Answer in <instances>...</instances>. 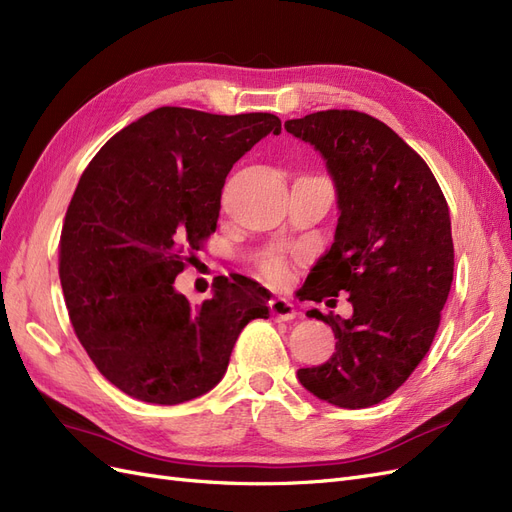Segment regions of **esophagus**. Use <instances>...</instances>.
Listing matches in <instances>:
<instances>
[{"instance_id": "34e87169", "label": "esophagus", "mask_w": 512, "mask_h": 512, "mask_svg": "<svg viewBox=\"0 0 512 512\" xmlns=\"http://www.w3.org/2000/svg\"><path fill=\"white\" fill-rule=\"evenodd\" d=\"M269 309H271V316L275 320H292L294 316H297V309H294V305L288 299H282V297L271 299Z\"/></svg>"}]
</instances>
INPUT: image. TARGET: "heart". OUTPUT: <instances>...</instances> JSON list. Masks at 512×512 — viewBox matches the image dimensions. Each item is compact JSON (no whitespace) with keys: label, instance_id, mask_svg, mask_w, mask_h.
Listing matches in <instances>:
<instances>
[{"label":"heart","instance_id":"b5f03b06","mask_svg":"<svg viewBox=\"0 0 512 512\" xmlns=\"http://www.w3.org/2000/svg\"><path fill=\"white\" fill-rule=\"evenodd\" d=\"M260 271L273 284H284L290 277V262L280 252H267L260 258Z\"/></svg>","mask_w":512,"mask_h":512}]
</instances>
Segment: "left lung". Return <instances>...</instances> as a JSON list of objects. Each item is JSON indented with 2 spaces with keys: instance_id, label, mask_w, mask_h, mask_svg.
Here are the masks:
<instances>
[{
  "instance_id": "8db88e82",
  "label": "left lung",
  "mask_w": 512,
  "mask_h": 512,
  "mask_svg": "<svg viewBox=\"0 0 512 512\" xmlns=\"http://www.w3.org/2000/svg\"><path fill=\"white\" fill-rule=\"evenodd\" d=\"M284 128L314 145L337 188L335 239L301 288L303 297L348 294L352 316L309 312L335 333L327 363L299 382L339 408L391 397L423 361L453 282L446 198L425 160L386 123L359 111H318Z\"/></svg>"
}]
</instances>
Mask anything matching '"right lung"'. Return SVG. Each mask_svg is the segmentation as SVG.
<instances>
[{"mask_svg":"<svg viewBox=\"0 0 512 512\" xmlns=\"http://www.w3.org/2000/svg\"><path fill=\"white\" fill-rule=\"evenodd\" d=\"M271 113L162 106L117 132L76 185L59 239V280L76 337L100 374L147 404L205 395L243 327L269 318V290L215 282L192 305L175 277L215 232L226 175L267 134Z\"/></svg>","mask_w":512,"mask_h":512,"instance_id":"obj_1","label":"right lung"}]
</instances>
